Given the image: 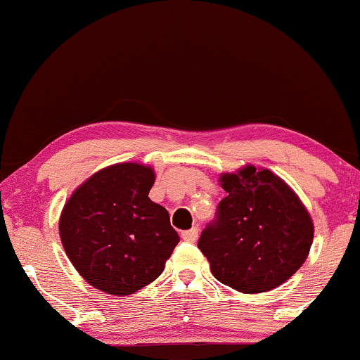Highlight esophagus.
Masks as SVG:
<instances>
[{"instance_id":"obj_1","label":"esophagus","mask_w":360,"mask_h":360,"mask_svg":"<svg viewBox=\"0 0 360 360\" xmlns=\"http://www.w3.org/2000/svg\"><path fill=\"white\" fill-rule=\"evenodd\" d=\"M198 228H191V229H188V231H184V233H181V239L184 240H188V243H195L196 239H198Z\"/></svg>"}]
</instances>
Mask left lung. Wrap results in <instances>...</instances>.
I'll return each instance as SVG.
<instances>
[{
	"instance_id": "obj_1",
	"label": "left lung",
	"mask_w": 360,
	"mask_h": 360,
	"mask_svg": "<svg viewBox=\"0 0 360 360\" xmlns=\"http://www.w3.org/2000/svg\"><path fill=\"white\" fill-rule=\"evenodd\" d=\"M228 196L206 224L198 248L221 283L243 293L269 292L307 259L313 223L298 196L267 169L249 165L221 176Z\"/></svg>"
}]
</instances>
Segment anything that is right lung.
<instances>
[{"instance_id":"right-lung-1","label":"right lung","mask_w":360,"mask_h":360,"mask_svg":"<svg viewBox=\"0 0 360 360\" xmlns=\"http://www.w3.org/2000/svg\"><path fill=\"white\" fill-rule=\"evenodd\" d=\"M152 185L149 167L117 164L90 176L63 206V249L101 292L126 297L154 282L179 244L169 211L149 198Z\"/></svg>"}]
</instances>
